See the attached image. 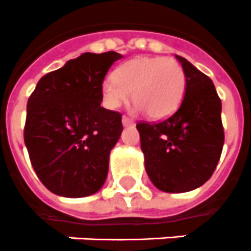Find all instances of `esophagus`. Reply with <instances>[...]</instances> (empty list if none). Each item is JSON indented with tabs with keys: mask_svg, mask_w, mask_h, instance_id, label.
<instances>
[{
	"mask_svg": "<svg viewBox=\"0 0 251 251\" xmlns=\"http://www.w3.org/2000/svg\"><path fill=\"white\" fill-rule=\"evenodd\" d=\"M122 123H123L124 127H131V126H133V120L131 119V118H128V116H123V119H122Z\"/></svg>",
	"mask_w": 251,
	"mask_h": 251,
	"instance_id": "1",
	"label": "esophagus"
}]
</instances>
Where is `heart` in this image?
<instances>
[{
    "label": "heart",
    "mask_w": 251,
    "mask_h": 251,
    "mask_svg": "<svg viewBox=\"0 0 251 251\" xmlns=\"http://www.w3.org/2000/svg\"><path fill=\"white\" fill-rule=\"evenodd\" d=\"M186 87L185 72L175 59L137 57L120 65L102 84L103 102L115 109L131 92L138 110L154 120L166 119L181 103Z\"/></svg>",
    "instance_id": "heart-1"
}]
</instances>
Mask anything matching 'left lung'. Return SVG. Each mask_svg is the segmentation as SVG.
<instances>
[{"label":"left lung","instance_id":"1","mask_svg":"<svg viewBox=\"0 0 251 251\" xmlns=\"http://www.w3.org/2000/svg\"><path fill=\"white\" fill-rule=\"evenodd\" d=\"M176 58L186 76L181 105L162 122L136 126L148 176L167 193L203 185L215 171L224 145L222 101L212 80L185 58Z\"/></svg>","mask_w":251,"mask_h":251}]
</instances>
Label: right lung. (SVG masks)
<instances>
[{
	"instance_id": "obj_1",
	"label": "right lung",
	"mask_w": 251,
	"mask_h": 251,
	"mask_svg": "<svg viewBox=\"0 0 251 251\" xmlns=\"http://www.w3.org/2000/svg\"><path fill=\"white\" fill-rule=\"evenodd\" d=\"M115 51L84 53L43 76L29 96L24 142L40 181L54 194L87 197L101 189L122 114L106 110L102 83Z\"/></svg>"
}]
</instances>
